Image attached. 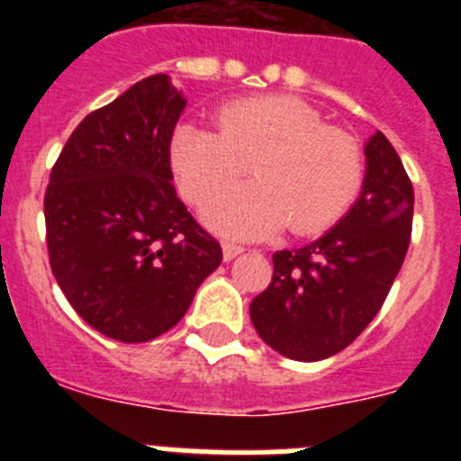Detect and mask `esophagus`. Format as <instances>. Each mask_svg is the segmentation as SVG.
<instances>
[{
    "label": "esophagus",
    "mask_w": 461,
    "mask_h": 461,
    "mask_svg": "<svg viewBox=\"0 0 461 461\" xmlns=\"http://www.w3.org/2000/svg\"><path fill=\"white\" fill-rule=\"evenodd\" d=\"M221 247H223V258L226 260H233L235 256H240L244 251V247H240V244L235 242H223Z\"/></svg>",
    "instance_id": "34e87169"
}]
</instances>
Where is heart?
Wrapping results in <instances>:
<instances>
[{
    "label": "heart",
    "mask_w": 461,
    "mask_h": 461,
    "mask_svg": "<svg viewBox=\"0 0 461 461\" xmlns=\"http://www.w3.org/2000/svg\"><path fill=\"white\" fill-rule=\"evenodd\" d=\"M219 131L186 122L170 142L185 198L205 205L249 166L256 180L226 191L207 219L233 235H266L288 223L295 235L335 226L365 185V152L356 136L325 124L295 96L230 101L217 113Z\"/></svg>",
    "instance_id": "1"
}]
</instances>
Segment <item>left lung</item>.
<instances>
[{"label": "left lung", "instance_id": "8db88e82", "mask_svg": "<svg viewBox=\"0 0 461 461\" xmlns=\"http://www.w3.org/2000/svg\"><path fill=\"white\" fill-rule=\"evenodd\" d=\"M365 154L367 177L351 212L316 242L276 251L270 286L249 304L260 339L291 360H325L353 344L404 263L413 185L381 131Z\"/></svg>", "mask_w": 461, "mask_h": 461}]
</instances>
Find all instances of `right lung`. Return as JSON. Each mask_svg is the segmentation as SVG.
<instances>
[{"label":"right lung","mask_w":461,"mask_h":461,"mask_svg":"<svg viewBox=\"0 0 461 461\" xmlns=\"http://www.w3.org/2000/svg\"><path fill=\"white\" fill-rule=\"evenodd\" d=\"M186 101L157 73L76 126L43 198L52 275L85 323L122 344L168 332L221 244L177 198L170 140Z\"/></svg>","instance_id":"add662e5"}]
</instances>
